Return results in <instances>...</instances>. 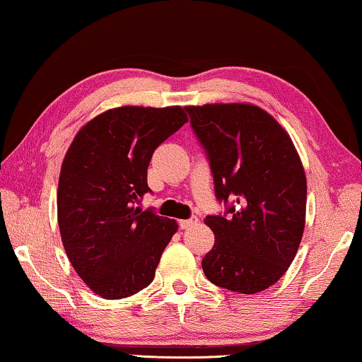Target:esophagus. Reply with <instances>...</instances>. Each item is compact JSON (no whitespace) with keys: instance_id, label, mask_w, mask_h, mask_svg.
Returning a JSON list of instances; mask_svg holds the SVG:
<instances>
[{"instance_id":"obj_1","label":"esophagus","mask_w":362,"mask_h":362,"mask_svg":"<svg viewBox=\"0 0 362 362\" xmlns=\"http://www.w3.org/2000/svg\"><path fill=\"white\" fill-rule=\"evenodd\" d=\"M197 224V217L192 216L189 219H185V221H180V227L181 229H189V227L196 226Z\"/></svg>"}]
</instances>
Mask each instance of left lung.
Returning a JSON list of instances; mask_svg holds the SVG:
<instances>
[{"label": "left lung", "mask_w": 362, "mask_h": 362, "mask_svg": "<svg viewBox=\"0 0 362 362\" xmlns=\"http://www.w3.org/2000/svg\"><path fill=\"white\" fill-rule=\"evenodd\" d=\"M209 161L224 212L207 216L214 247L202 259L207 280L257 293L288 270L301 242L306 177L293 143L269 113L247 103L186 107Z\"/></svg>", "instance_id": "8db88e82"}]
</instances>
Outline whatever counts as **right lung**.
<instances>
[{
	"instance_id": "add662e5",
	"label": "right lung",
	"mask_w": 362,
	"mask_h": 362,
	"mask_svg": "<svg viewBox=\"0 0 362 362\" xmlns=\"http://www.w3.org/2000/svg\"><path fill=\"white\" fill-rule=\"evenodd\" d=\"M187 122L181 107H120L87 123L64 158L57 221L64 249L93 293L118 300L146 288L177 226L153 209V153Z\"/></svg>"
}]
</instances>
